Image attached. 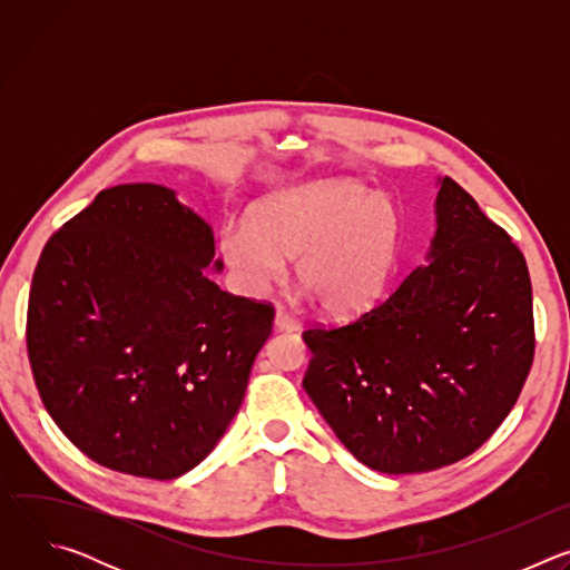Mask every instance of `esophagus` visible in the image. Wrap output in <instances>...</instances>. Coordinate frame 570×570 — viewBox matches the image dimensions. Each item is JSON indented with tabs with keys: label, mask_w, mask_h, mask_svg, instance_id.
<instances>
[{
	"label": "esophagus",
	"mask_w": 570,
	"mask_h": 570,
	"mask_svg": "<svg viewBox=\"0 0 570 570\" xmlns=\"http://www.w3.org/2000/svg\"><path fill=\"white\" fill-rule=\"evenodd\" d=\"M275 330L277 332H297L299 330V322L286 308H277V313H275Z\"/></svg>",
	"instance_id": "obj_1"
}]
</instances>
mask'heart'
I'll list each match as a JSON object with an SVG mask.
<instances>
[{"mask_svg": "<svg viewBox=\"0 0 570 570\" xmlns=\"http://www.w3.org/2000/svg\"><path fill=\"white\" fill-rule=\"evenodd\" d=\"M401 243L396 203L356 180H322L259 200L220 229L218 250L243 291L264 293L297 262L322 313L352 317L385 293Z\"/></svg>", "mask_w": 570, "mask_h": 570, "instance_id": "heart-1", "label": "heart"}]
</instances>
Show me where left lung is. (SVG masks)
Instances as JSON below:
<instances>
[{"instance_id": "1", "label": "left lung", "mask_w": 570, "mask_h": 570, "mask_svg": "<svg viewBox=\"0 0 570 570\" xmlns=\"http://www.w3.org/2000/svg\"><path fill=\"white\" fill-rule=\"evenodd\" d=\"M429 264L358 320L306 330L304 390L365 466L422 473L482 446L534 356L532 284L503 227L438 180Z\"/></svg>"}]
</instances>
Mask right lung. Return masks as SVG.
I'll return each instance as SVG.
<instances>
[{
	"label": "right lung",
	"mask_w": 570,
	"mask_h": 570,
	"mask_svg": "<svg viewBox=\"0 0 570 570\" xmlns=\"http://www.w3.org/2000/svg\"><path fill=\"white\" fill-rule=\"evenodd\" d=\"M214 255L212 227L150 183L101 191L47 240L29 361L47 413L95 462L178 478L240 409L275 308L220 291Z\"/></svg>",
	"instance_id": "obj_1"
}]
</instances>
